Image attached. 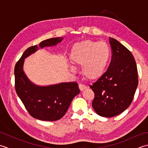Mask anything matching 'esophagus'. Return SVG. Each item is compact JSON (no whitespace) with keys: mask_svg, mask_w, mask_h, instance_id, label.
<instances>
[{"mask_svg":"<svg viewBox=\"0 0 148 148\" xmlns=\"http://www.w3.org/2000/svg\"><path fill=\"white\" fill-rule=\"evenodd\" d=\"M79 90L82 92V91L86 90L87 88V86L84 85V84H79Z\"/></svg>","mask_w":148,"mask_h":148,"instance_id":"34e87169","label":"esophagus"}]
</instances>
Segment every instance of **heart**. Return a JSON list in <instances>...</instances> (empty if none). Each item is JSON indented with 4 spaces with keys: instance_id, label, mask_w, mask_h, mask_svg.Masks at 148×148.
I'll return each instance as SVG.
<instances>
[{
    "instance_id": "heart-1",
    "label": "heart",
    "mask_w": 148,
    "mask_h": 148,
    "mask_svg": "<svg viewBox=\"0 0 148 148\" xmlns=\"http://www.w3.org/2000/svg\"><path fill=\"white\" fill-rule=\"evenodd\" d=\"M111 55V50L108 43L86 40L73 47L71 59L74 64L82 66L84 77L93 80L104 73Z\"/></svg>"
}]
</instances>
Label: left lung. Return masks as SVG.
I'll return each instance as SVG.
<instances>
[{"label": "left lung", "instance_id": "obj_1", "mask_svg": "<svg viewBox=\"0 0 148 148\" xmlns=\"http://www.w3.org/2000/svg\"><path fill=\"white\" fill-rule=\"evenodd\" d=\"M112 51L108 70L90 87L95 93L92 107L103 117L117 116L127 109L134 99L138 85L136 62L126 47L109 39Z\"/></svg>", "mask_w": 148, "mask_h": 148}]
</instances>
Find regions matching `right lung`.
Returning <instances> with one entry per match:
<instances>
[{"label": "right lung", "instance_id": "obj_1", "mask_svg": "<svg viewBox=\"0 0 148 148\" xmlns=\"http://www.w3.org/2000/svg\"><path fill=\"white\" fill-rule=\"evenodd\" d=\"M63 37H54L40 42L39 46H55ZM38 49L37 45L27 48L14 67L15 90L17 95L33 118L42 121H56L67 111L72 99L80 90L76 82L62 83L48 86H39L33 84L25 74L24 60Z\"/></svg>", "mask_w": 148, "mask_h": 148}]
</instances>
